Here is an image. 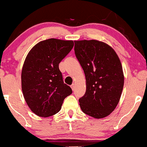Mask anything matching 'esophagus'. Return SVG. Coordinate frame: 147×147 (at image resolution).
<instances>
[{"instance_id": "1", "label": "esophagus", "mask_w": 147, "mask_h": 147, "mask_svg": "<svg viewBox=\"0 0 147 147\" xmlns=\"http://www.w3.org/2000/svg\"><path fill=\"white\" fill-rule=\"evenodd\" d=\"M75 84L73 83L72 85H71V88H72V90H74L75 89Z\"/></svg>"}]
</instances>
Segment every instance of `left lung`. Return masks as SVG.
<instances>
[{
	"label": "left lung",
	"instance_id": "8db88e82",
	"mask_svg": "<svg viewBox=\"0 0 147 147\" xmlns=\"http://www.w3.org/2000/svg\"><path fill=\"white\" fill-rule=\"evenodd\" d=\"M75 52L86 77V93L79 102L95 119L107 117L120 100L124 84L121 63L114 49L96 40H75Z\"/></svg>",
	"mask_w": 147,
	"mask_h": 147
}]
</instances>
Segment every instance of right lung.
I'll list each match as a JSON object with an SVG mask.
<instances>
[{
  "mask_svg": "<svg viewBox=\"0 0 147 147\" xmlns=\"http://www.w3.org/2000/svg\"><path fill=\"white\" fill-rule=\"evenodd\" d=\"M74 46L72 40L50 38L30 50L22 70L24 99L34 114L49 117L61 110L72 89L64 84L59 64Z\"/></svg>",
  "mask_w": 147,
  "mask_h": 147,
  "instance_id": "right-lung-1",
  "label": "right lung"
}]
</instances>
